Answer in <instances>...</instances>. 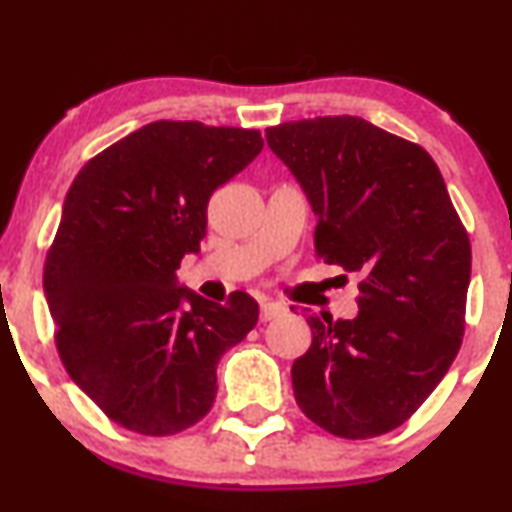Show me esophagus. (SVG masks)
Returning a JSON list of instances; mask_svg holds the SVG:
<instances>
[{"mask_svg": "<svg viewBox=\"0 0 512 512\" xmlns=\"http://www.w3.org/2000/svg\"><path fill=\"white\" fill-rule=\"evenodd\" d=\"M286 313V308L281 303H274V301H264L262 308H260V320L262 322H269V320H276V317H281Z\"/></svg>", "mask_w": 512, "mask_h": 512, "instance_id": "34e87169", "label": "esophagus"}]
</instances>
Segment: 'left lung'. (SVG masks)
<instances>
[{
	"label": "left lung",
	"instance_id": "8db88e82",
	"mask_svg": "<svg viewBox=\"0 0 512 512\" xmlns=\"http://www.w3.org/2000/svg\"><path fill=\"white\" fill-rule=\"evenodd\" d=\"M267 144L317 214L315 255L361 274L358 315H310L313 344L291 368L293 395L327 433L395 431L460 351L472 245L424 146L334 115L267 129Z\"/></svg>",
	"mask_w": 512,
	"mask_h": 512
}]
</instances>
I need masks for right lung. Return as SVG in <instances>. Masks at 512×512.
<instances>
[{
	"label": "right lung",
	"mask_w": 512,
	"mask_h": 512,
	"mask_svg": "<svg viewBox=\"0 0 512 512\" xmlns=\"http://www.w3.org/2000/svg\"><path fill=\"white\" fill-rule=\"evenodd\" d=\"M260 129L158 120L79 170L45 257L43 286L69 378L110 421L173 436L209 414L216 366L257 325L245 291L226 305L175 272L207 236V204L262 151Z\"/></svg>",
	"instance_id": "obj_1"
}]
</instances>
